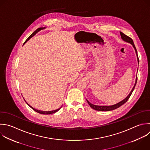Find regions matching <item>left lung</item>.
<instances>
[{
    "label": "left lung",
    "mask_w": 150,
    "mask_h": 150,
    "mask_svg": "<svg viewBox=\"0 0 150 150\" xmlns=\"http://www.w3.org/2000/svg\"><path fill=\"white\" fill-rule=\"evenodd\" d=\"M120 35H121V39L125 41V42H127V43H129L130 44H131L133 46V47L135 49V53H136V55H137V61H138V63H139V59H138V54H137V49L135 48V46L134 44V42H133V40L131 38H130L129 37L127 36V35H125V34H124L123 33H122L121 32H120ZM137 76L136 77V79H135V84H134V86L132 88V89L131 90V92L129 93V94L127 96V97L124 98L123 100H122L121 101L115 104H114L112 105H110V106H105V105H94L91 103H90L87 100V101L88 103V104L90 105V106L94 110H97V111H111V110H115L118 107H120L121 105H122V104H124L125 103H126L127 101V100H128V98H129V97L131 96L133 90H134V88L135 87V85H136V83H137Z\"/></svg>",
    "instance_id": "left-lung-1"
}]
</instances>
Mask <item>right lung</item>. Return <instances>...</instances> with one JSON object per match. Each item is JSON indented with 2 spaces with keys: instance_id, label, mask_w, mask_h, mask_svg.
<instances>
[{
  "instance_id": "right-lung-1",
  "label": "right lung",
  "mask_w": 150,
  "mask_h": 150,
  "mask_svg": "<svg viewBox=\"0 0 150 150\" xmlns=\"http://www.w3.org/2000/svg\"><path fill=\"white\" fill-rule=\"evenodd\" d=\"M46 28H38L37 30H36L28 39H27V40L25 42V43H24V44L25 43H26V42L27 41H28L30 38H32L33 36H35L38 32H39L40 30H43V29H45ZM23 44V45H24ZM26 103L28 104V105L30 107H31L34 111H35L36 112H38V113H40V114H53V113H55L56 112H57V111H58L61 108H62V107H60V108H58V109H57V110H53V111H40V110H36V109H35V108H33L32 106H30L26 101Z\"/></svg>"
}]
</instances>
